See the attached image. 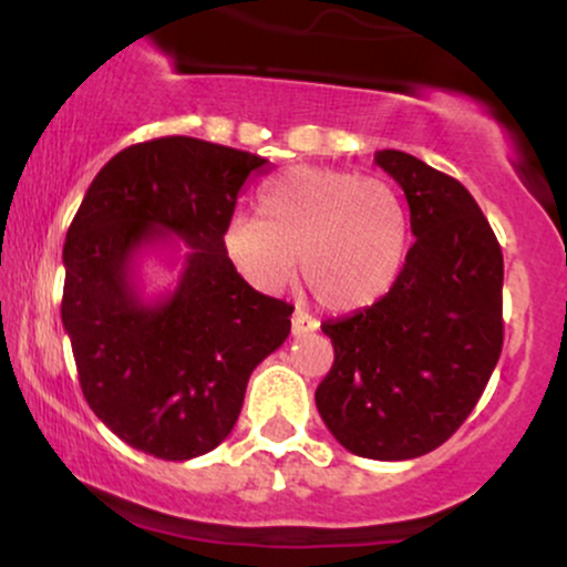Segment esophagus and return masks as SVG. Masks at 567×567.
Masks as SVG:
<instances>
[{
	"label": "esophagus",
	"instance_id": "34e87169",
	"mask_svg": "<svg viewBox=\"0 0 567 567\" xmlns=\"http://www.w3.org/2000/svg\"><path fill=\"white\" fill-rule=\"evenodd\" d=\"M317 328H320V322H317L315 317L306 315V311H301V309H296V315H292V336L315 333Z\"/></svg>",
	"mask_w": 567,
	"mask_h": 567
}]
</instances>
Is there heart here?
<instances>
[{
    "label": "heart",
    "instance_id": "b5f03b06",
    "mask_svg": "<svg viewBox=\"0 0 567 567\" xmlns=\"http://www.w3.org/2000/svg\"><path fill=\"white\" fill-rule=\"evenodd\" d=\"M405 202L392 184L336 167H296L258 194V218L234 216L224 252L252 288L277 292L301 258L306 288L333 311L386 296L408 256Z\"/></svg>",
    "mask_w": 567,
    "mask_h": 567
}]
</instances>
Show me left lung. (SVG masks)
Returning <instances> with one entry per match:
<instances>
[{
  "instance_id": "obj_1",
  "label": "left lung",
  "mask_w": 567,
  "mask_h": 567,
  "mask_svg": "<svg viewBox=\"0 0 567 567\" xmlns=\"http://www.w3.org/2000/svg\"><path fill=\"white\" fill-rule=\"evenodd\" d=\"M375 165L405 192L415 243L386 296L322 322L336 360L315 400L349 453L408 461L451 437L491 381L504 347V256L451 175L394 148Z\"/></svg>"
}]
</instances>
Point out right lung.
Listing matches in <instances>:
<instances>
[{"label": "right lung", "instance_id": "add662e5", "mask_svg": "<svg viewBox=\"0 0 567 567\" xmlns=\"http://www.w3.org/2000/svg\"><path fill=\"white\" fill-rule=\"evenodd\" d=\"M264 157L186 135L135 143L90 184L63 245L61 320L87 405L120 440L188 461L229 437L247 379L290 333L292 306L252 290L224 229ZM175 233L193 247L173 293L146 305L134 256Z\"/></svg>", "mask_w": 567, "mask_h": 567}]
</instances>
